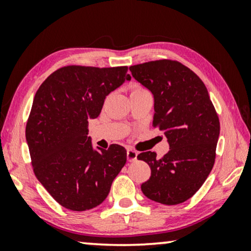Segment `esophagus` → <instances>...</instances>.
I'll return each mask as SVG.
<instances>
[{
    "label": "esophagus",
    "mask_w": 251,
    "mask_h": 251,
    "mask_svg": "<svg viewBox=\"0 0 251 251\" xmlns=\"http://www.w3.org/2000/svg\"><path fill=\"white\" fill-rule=\"evenodd\" d=\"M126 160L129 162H133V161L137 160V152L133 150H128L126 151Z\"/></svg>",
    "instance_id": "esophagus-1"
}]
</instances>
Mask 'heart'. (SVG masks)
I'll return each mask as SVG.
<instances>
[{
  "label": "heart",
  "mask_w": 251,
  "mask_h": 251,
  "mask_svg": "<svg viewBox=\"0 0 251 251\" xmlns=\"http://www.w3.org/2000/svg\"><path fill=\"white\" fill-rule=\"evenodd\" d=\"M137 89H138V88H137ZM137 89H135V90H137Z\"/></svg>",
  "instance_id": "heart-1"
}]
</instances>
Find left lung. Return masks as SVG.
<instances>
[{
    "instance_id": "8db88e82",
    "label": "left lung",
    "mask_w": 251,
    "mask_h": 251,
    "mask_svg": "<svg viewBox=\"0 0 251 251\" xmlns=\"http://www.w3.org/2000/svg\"><path fill=\"white\" fill-rule=\"evenodd\" d=\"M129 70L152 92L153 126L164 132L170 147L161 159L151 151L137 156L151 167L142 192L159 203H181L197 193L214 167L218 115L203 82L183 64L163 59Z\"/></svg>"
}]
</instances>
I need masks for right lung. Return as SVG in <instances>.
<instances>
[{
	"label": "right lung",
	"instance_id": "1",
	"mask_svg": "<svg viewBox=\"0 0 251 251\" xmlns=\"http://www.w3.org/2000/svg\"><path fill=\"white\" fill-rule=\"evenodd\" d=\"M128 67H61L47 77L34 97L26 126L34 174L64 208L84 211L107 198L126 162L125 147L94 149L89 120L104 100L131 76Z\"/></svg>",
	"mask_w": 251,
	"mask_h": 251
}]
</instances>
